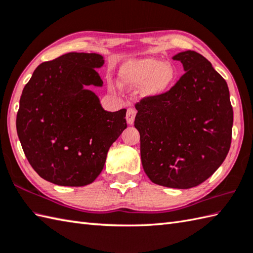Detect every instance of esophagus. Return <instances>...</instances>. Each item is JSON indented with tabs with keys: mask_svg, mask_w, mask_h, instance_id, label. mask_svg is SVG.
I'll list each match as a JSON object with an SVG mask.
<instances>
[{
	"mask_svg": "<svg viewBox=\"0 0 253 253\" xmlns=\"http://www.w3.org/2000/svg\"><path fill=\"white\" fill-rule=\"evenodd\" d=\"M136 110L132 109V107H129V109L127 110V114H126V120L127 123L129 124V125H132L133 121H135V116H136Z\"/></svg>",
	"mask_w": 253,
	"mask_h": 253,
	"instance_id": "esophagus-1",
	"label": "esophagus"
}]
</instances>
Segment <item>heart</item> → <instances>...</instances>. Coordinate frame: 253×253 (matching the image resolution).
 I'll use <instances>...</instances> for the list:
<instances>
[{
	"label": "heart",
	"instance_id": "heart-1",
	"mask_svg": "<svg viewBox=\"0 0 253 253\" xmlns=\"http://www.w3.org/2000/svg\"><path fill=\"white\" fill-rule=\"evenodd\" d=\"M175 79V69L170 64H162L154 58L128 63L121 71L124 84L139 85L146 84L149 94H159L168 90Z\"/></svg>",
	"mask_w": 253,
	"mask_h": 253
}]
</instances>
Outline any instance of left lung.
<instances>
[{
	"instance_id": "obj_1",
	"label": "left lung",
	"mask_w": 253,
	"mask_h": 253,
	"mask_svg": "<svg viewBox=\"0 0 253 253\" xmlns=\"http://www.w3.org/2000/svg\"><path fill=\"white\" fill-rule=\"evenodd\" d=\"M185 74L164 93L136 103L143 169L157 185L188 189L207 180L232 142L233 106L225 79L195 51L178 53Z\"/></svg>"
}]
</instances>
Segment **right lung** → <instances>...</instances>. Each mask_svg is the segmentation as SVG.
Masks as SVG:
<instances>
[{
	"label": "right lung",
	"instance_id": "1",
	"mask_svg": "<svg viewBox=\"0 0 253 253\" xmlns=\"http://www.w3.org/2000/svg\"><path fill=\"white\" fill-rule=\"evenodd\" d=\"M95 53H67L40 64L23 90L16 118L24 153L42 178L80 187L103 169L112 143L127 127L126 110L104 111L88 85L103 82Z\"/></svg>",
	"mask_w": 253,
	"mask_h": 253
}]
</instances>
